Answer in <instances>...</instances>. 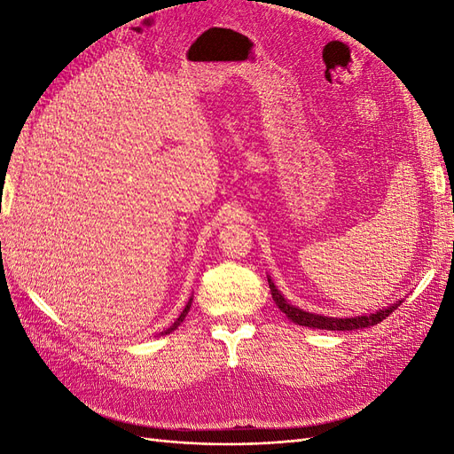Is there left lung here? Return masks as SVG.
I'll return each mask as SVG.
<instances>
[{"instance_id": "left-lung-1", "label": "left lung", "mask_w": 454, "mask_h": 454, "mask_svg": "<svg viewBox=\"0 0 454 454\" xmlns=\"http://www.w3.org/2000/svg\"><path fill=\"white\" fill-rule=\"evenodd\" d=\"M269 287H270V294L274 303L277 307L287 316V320H292L299 325H305V327H316V329H329V332H352V329H364V327H371V325H377L379 322H382L387 318L388 314H392L397 307L402 305V301H395L394 305L390 307H384L379 309L377 312H371V314H362V316H345V318H340V316H327V314H318V312H309L299 309L295 305H292L290 301H287L274 282L269 277Z\"/></svg>"}]
</instances>
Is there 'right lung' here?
Returning <instances> with one entry per match:
<instances>
[{"label": "right lung", "mask_w": 454, "mask_h": 454, "mask_svg": "<svg viewBox=\"0 0 454 454\" xmlns=\"http://www.w3.org/2000/svg\"><path fill=\"white\" fill-rule=\"evenodd\" d=\"M191 303H193V297H189V301H187V305H185V309L180 312V316H177V318L174 320V324L170 325V327H167L164 329V332L160 333V335H168V333H172L174 329H177V325H180L184 320H185V316H187V312H189V309H191Z\"/></svg>", "instance_id": "1"}]
</instances>
